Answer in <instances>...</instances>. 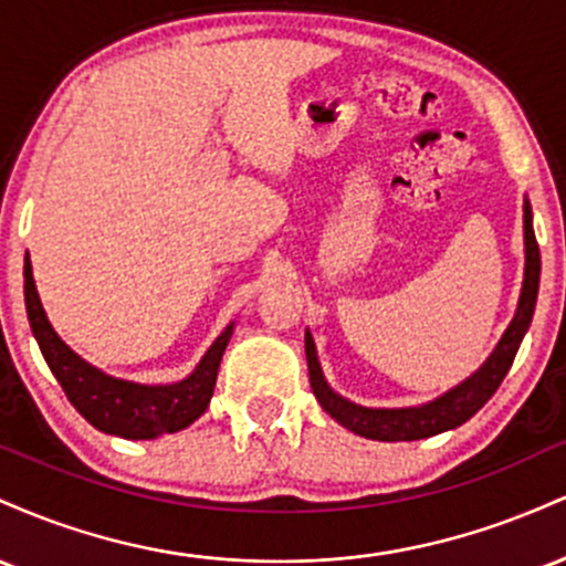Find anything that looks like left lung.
<instances>
[{"label":"left lung","instance_id":"obj_1","mask_svg":"<svg viewBox=\"0 0 566 566\" xmlns=\"http://www.w3.org/2000/svg\"><path fill=\"white\" fill-rule=\"evenodd\" d=\"M524 284L522 295H518V308L513 322L500 337L497 348L492 350L490 359L484 361L469 380L454 386L452 391L441 394L439 399L428 401L420 407H401V409H369L354 401L337 396L324 380L319 359H316V346L311 333H305V359H308V378L314 388L316 401H319L324 412L335 418L337 423L348 431L359 433L365 439L375 441H415L437 437L441 431L463 426L465 420L482 409L497 386L503 382L505 375L513 365L518 346H522L524 335H527L532 314H535L537 287H541V247H537L535 231H532V210L530 201H524Z\"/></svg>","mask_w":566,"mask_h":566}]
</instances>
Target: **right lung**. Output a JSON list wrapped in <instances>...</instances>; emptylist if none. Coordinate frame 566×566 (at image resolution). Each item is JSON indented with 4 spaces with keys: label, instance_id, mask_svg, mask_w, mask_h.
I'll return each mask as SVG.
<instances>
[{
    "label": "right lung",
    "instance_id": "add662e5",
    "mask_svg": "<svg viewBox=\"0 0 566 566\" xmlns=\"http://www.w3.org/2000/svg\"><path fill=\"white\" fill-rule=\"evenodd\" d=\"M23 295L31 333L36 337L44 361L53 369L76 412L97 431L114 433L122 439H157L161 433L184 431L210 405L220 359L231 340L233 324L218 335V340L201 356L197 369L188 378L170 382V386H143V382L119 380L101 373L57 337L44 314L42 301H39L29 252H25L23 263Z\"/></svg>",
    "mask_w": 566,
    "mask_h": 566
}]
</instances>
